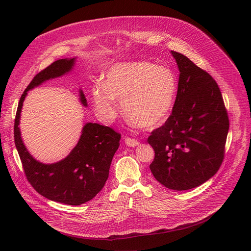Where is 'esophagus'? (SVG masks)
Returning <instances> with one entry per match:
<instances>
[{
  "mask_svg": "<svg viewBox=\"0 0 251 251\" xmlns=\"http://www.w3.org/2000/svg\"><path fill=\"white\" fill-rule=\"evenodd\" d=\"M125 144L128 146V147H136L139 145V141L136 140V139H132V138H125Z\"/></svg>",
  "mask_w": 251,
  "mask_h": 251,
  "instance_id": "34e87169",
  "label": "esophagus"
}]
</instances>
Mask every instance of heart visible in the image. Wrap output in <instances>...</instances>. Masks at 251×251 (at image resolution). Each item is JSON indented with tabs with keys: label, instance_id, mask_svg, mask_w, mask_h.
<instances>
[{
	"label": "heart",
	"instance_id": "b5f03b06",
	"mask_svg": "<svg viewBox=\"0 0 251 251\" xmlns=\"http://www.w3.org/2000/svg\"><path fill=\"white\" fill-rule=\"evenodd\" d=\"M176 79L173 71L153 62L140 60L114 64L104 82L92 87L98 115L111 122L119 114V101L125 116L143 129H153L170 117L176 95Z\"/></svg>",
	"mask_w": 251,
	"mask_h": 251
}]
</instances>
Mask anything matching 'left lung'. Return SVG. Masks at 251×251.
Segmentation results:
<instances>
[{"mask_svg": "<svg viewBox=\"0 0 251 251\" xmlns=\"http://www.w3.org/2000/svg\"><path fill=\"white\" fill-rule=\"evenodd\" d=\"M171 53L180 71L177 92L172 114L148 138L155 151L150 170L166 188L186 191L219 171L229 121L216 80L186 55Z\"/></svg>", "mask_w": 251, "mask_h": 251, "instance_id": "1", "label": "left lung"}]
</instances>
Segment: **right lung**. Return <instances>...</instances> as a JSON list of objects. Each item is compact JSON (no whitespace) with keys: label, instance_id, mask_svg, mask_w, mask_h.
<instances>
[{"label":"right lung","instance_id":"add662e5","mask_svg":"<svg viewBox=\"0 0 251 251\" xmlns=\"http://www.w3.org/2000/svg\"><path fill=\"white\" fill-rule=\"evenodd\" d=\"M76 57L62 58L35 75L21 96L15 119V144L27 181L45 198L70 205H79L92 200L104 187L109 169L119 147L121 135L112 128L88 122L83 126L76 146L63 160L44 164L35 160L26 150L21 137L20 118L27 91L47 80L62 76L73 70ZM79 99L87 106L83 91Z\"/></svg>","mask_w":251,"mask_h":251}]
</instances>
